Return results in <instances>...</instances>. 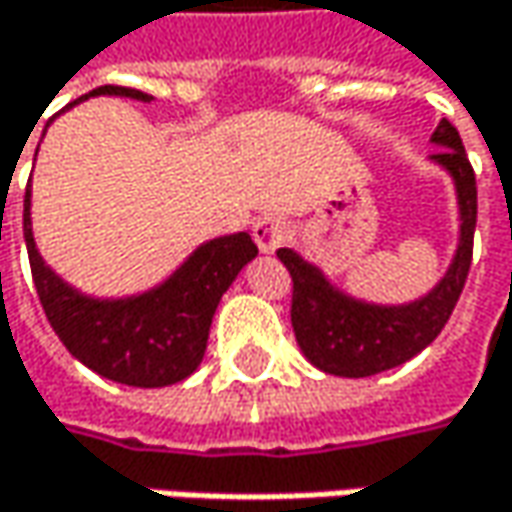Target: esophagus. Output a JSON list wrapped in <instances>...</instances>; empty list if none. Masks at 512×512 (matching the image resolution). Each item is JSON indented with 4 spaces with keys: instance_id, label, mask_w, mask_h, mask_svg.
I'll list each match as a JSON object with an SVG mask.
<instances>
[{
    "instance_id": "esophagus-1",
    "label": "esophagus",
    "mask_w": 512,
    "mask_h": 512,
    "mask_svg": "<svg viewBox=\"0 0 512 512\" xmlns=\"http://www.w3.org/2000/svg\"><path fill=\"white\" fill-rule=\"evenodd\" d=\"M252 237H255L257 249L263 255H272L287 240V222L278 219V216H260L255 225H252Z\"/></svg>"
}]
</instances>
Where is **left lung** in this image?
<instances>
[{"label":"left lung","instance_id":"1","mask_svg":"<svg viewBox=\"0 0 512 512\" xmlns=\"http://www.w3.org/2000/svg\"><path fill=\"white\" fill-rule=\"evenodd\" d=\"M440 149L431 161L454 178L457 208H460V243L442 281L422 299L410 304H369L340 293L313 263H307L293 249H278L281 263L293 278V331L304 357L340 378H369L407 363L425 346L437 340L454 304L463 293L472 240L478 222V187L475 169L466 158L457 128L440 119L434 137Z\"/></svg>","mask_w":512,"mask_h":512}]
</instances>
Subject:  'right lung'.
I'll use <instances>...</instances> for the list:
<instances>
[{"label":"right lung","mask_w":512,"mask_h":512,"mask_svg":"<svg viewBox=\"0 0 512 512\" xmlns=\"http://www.w3.org/2000/svg\"><path fill=\"white\" fill-rule=\"evenodd\" d=\"M87 96L152 102L149 93L117 84L96 87ZM23 231L31 278L58 340L87 369L125 387H169L193 375L208 349L216 304L257 255L255 240L246 231L216 237L199 246L161 287L143 296L90 299L43 263L31 234V193H25Z\"/></svg>","instance_id":"add662e5"}]
</instances>
